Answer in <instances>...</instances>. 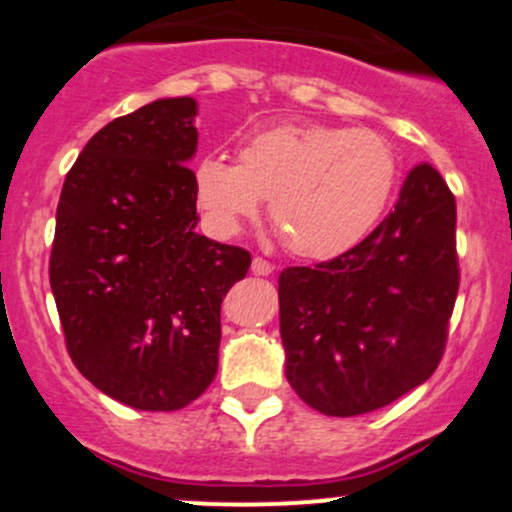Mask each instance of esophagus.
Instances as JSON below:
<instances>
[{
  "instance_id": "34e87169",
  "label": "esophagus",
  "mask_w": 512,
  "mask_h": 512,
  "mask_svg": "<svg viewBox=\"0 0 512 512\" xmlns=\"http://www.w3.org/2000/svg\"><path fill=\"white\" fill-rule=\"evenodd\" d=\"M250 269H252V274H257V276H269L274 272V264L262 260V257H252V267Z\"/></svg>"
}]
</instances>
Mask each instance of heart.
<instances>
[{
  "label": "heart",
  "instance_id": "1",
  "mask_svg": "<svg viewBox=\"0 0 512 512\" xmlns=\"http://www.w3.org/2000/svg\"><path fill=\"white\" fill-rule=\"evenodd\" d=\"M397 154L370 129L276 125L240 146L238 166L204 156L195 166L197 202L216 236L231 238L264 197L291 250L332 260L354 250L395 195Z\"/></svg>",
  "mask_w": 512,
  "mask_h": 512
}]
</instances>
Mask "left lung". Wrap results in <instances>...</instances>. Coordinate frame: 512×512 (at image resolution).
I'll list each match as a JSON object with an SVG mask.
<instances>
[{"label":"left lung","instance_id":"8db88e82","mask_svg":"<svg viewBox=\"0 0 512 512\" xmlns=\"http://www.w3.org/2000/svg\"><path fill=\"white\" fill-rule=\"evenodd\" d=\"M455 197L431 163L354 250L279 274L286 380L327 416L395 402L438 368L460 289Z\"/></svg>","mask_w":512,"mask_h":512}]
</instances>
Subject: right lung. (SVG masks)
<instances>
[{
    "instance_id": "add662e5",
    "label": "right lung",
    "mask_w": 512,
    "mask_h": 512,
    "mask_svg": "<svg viewBox=\"0 0 512 512\" xmlns=\"http://www.w3.org/2000/svg\"><path fill=\"white\" fill-rule=\"evenodd\" d=\"M197 101L98 129L64 178L50 286L81 375L142 411L187 407L219 368L221 303L250 252L197 233Z\"/></svg>"
}]
</instances>
